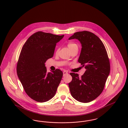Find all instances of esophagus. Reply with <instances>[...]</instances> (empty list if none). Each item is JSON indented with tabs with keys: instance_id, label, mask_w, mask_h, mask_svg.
<instances>
[{
	"instance_id": "34e87169",
	"label": "esophagus",
	"mask_w": 128,
	"mask_h": 128,
	"mask_svg": "<svg viewBox=\"0 0 128 128\" xmlns=\"http://www.w3.org/2000/svg\"><path fill=\"white\" fill-rule=\"evenodd\" d=\"M63 73V76H65L66 75L68 74V72H66V71H64Z\"/></svg>"
}]
</instances>
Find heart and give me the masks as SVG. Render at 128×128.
Listing matches in <instances>:
<instances>
[{"instance_id": "heart-1", "label": "heart", "mask_w": 128, "mask_h": 128, "mask_svg": "<svg viewBox=\"0 0 128 128\" xmlns=\"http://www.w3.org/2000/svg\"><path fill=\"white\" fill-rule=\"evenodd\" d=\"M67 46H68V48H69V50H70V51L72 50L73 49L75 48H78L77 44L74 43H72V42L68 43V44ZM58 50L57 51H56V53L58 52Z\"/></svg>"}]
</instances>
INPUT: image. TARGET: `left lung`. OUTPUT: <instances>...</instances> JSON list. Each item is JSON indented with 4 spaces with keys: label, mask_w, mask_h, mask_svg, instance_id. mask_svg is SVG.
<instances>
[{
    "label": "left lung",
    "mask_w": 128,
    "mask_h": 128,
    "mask_svg": "<svg viewBox=\"0 0 128 128\" xmlns=\"http://www.w3.org/2000/svg\"><path fill=\"white\" fill-rule=\"evenodd\" d=\"M75 38L82 46L78 62L86 70L80 78L77 73H70L72 80L68 86L72 96L78 102H90L104 89L110 72V60L103 43L92 32H77L68 40Z\"/></svg>",
    "instance_id": "left-lung-1"
}]
</instances>
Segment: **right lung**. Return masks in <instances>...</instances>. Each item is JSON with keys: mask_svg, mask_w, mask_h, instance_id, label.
Returning <instances> with one entry per match:
<instances>
[{"mask_svg": "<svg viewBox=\"0 0 128 128\" xmlns=\"http://www.w3.org/2000/svg\"><path fill=\"white\" fill-rule=\"evenodd\" d=\"M64 36L38 31L28 39L22 48L17 75L27 95L36 102L51 99L62 80V71L56 69L48 73L45 63L53 56L56 43Z\"/></svg>", "mask_w": 128, "mask_h": 128, "instance_id": "1", "label": "right lung"}]
</instances>
